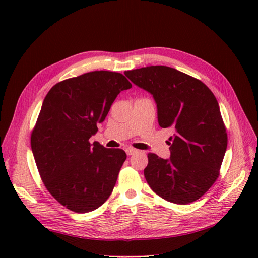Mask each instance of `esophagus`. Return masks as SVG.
Wrapping results in <instances>:
<instances>
[{"mask_svg": "<svg viewBox=\"0 0 258 258\" xmlns=\"http://www.w3.org/2000/svg\"><path fill=\"white\" fill-rule=\"evenodd\" d=\"M138 151L137 150H135V148H131V147H129V148H127L126 150V153H127V155H134V154H136Z\"/></svg>", "mask_w": 258, "mask_h": 258, "instance_id": "esophagus-1", "label": "esophagus"}]
</instances>
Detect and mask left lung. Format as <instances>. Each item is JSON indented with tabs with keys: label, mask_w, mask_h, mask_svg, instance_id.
Returning <instances> with one entry per match:
<instances>
[{
	"label": "left lung",
	"mask_w": 258,
	"mask_h": 258,
	"mask_svg": "<svg viewBox=\"0 0 258 258\" xmlns=\"http://www.w3.org/2000/svg\"><path fill=\"white\" fill-rule=\"evenodd\" d=\"M124 75L153 96L159 126L174 131L170 158L147 155L148 185L173 204L196 201L216 181L227 148L217 100L202 82L166 66L131 70Z\"/></svg>",
	"instance_id": "1"
}]
</instances>
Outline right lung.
<instances>
[{"label":"right lung","mask_w":258,"mask_h":258,"mask_svg":"<svg viewBox=\"0 0 258 258\" xmlns=\"http://www.w3.org/2000/svg\"><path fill=\"white\" fill-rule=\"evenodd\" d=\"M131 87L120 73L95 71L56 84L45 97L31 147L46 188L67 209L87 213L112 194L127 155L89 139Z\"/></svg>","instance_id":"1"}]
</instances>
